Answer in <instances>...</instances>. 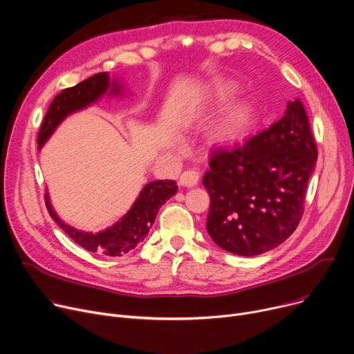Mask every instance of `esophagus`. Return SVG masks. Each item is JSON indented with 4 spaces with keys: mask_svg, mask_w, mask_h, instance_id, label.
Instances as JSON below:
<instances>
[{
    "mask_svg": "<svg viewBox=\"0 0 354 354\" xmlns=\"http://www.w3.org/2000/svg\"><path fill=\"white\" fill-rule=\"evenodd\" d=\"M200 180V173L197 170H187L180 176V184L184 187H194Z\"/></svg>",
    "mask_w": 354,
    "mask_h": 354,
    "instance_id": "esophagus-1",
    "label": "esophagus"
}]
</instances>
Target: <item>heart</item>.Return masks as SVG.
I'll return each mask as SVG.
<instances>
[{"label":"heart","instance_id":"1","mask_svg":"<svg viewBox=\"0 0 354 354\" xmlns=\"http://www.w3.org/2000/svg\"><path fill=\"white\" fill-rule=\"evenodd\" d=\"M236 91L232 82H218L208 88L205 93V103L218 104L228 100ZM250 118V104L243 99H238L231 103L227 111L216 119L211 127V136L216 140H230L236 136L241 129L245 126Z\"/></svg>","mask_w":354,"mask_h":354}]
</instances>
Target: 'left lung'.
Returning <instances> with one entry per match:
<instances>
[{
    "instance_id": "obj_1",
    "label": "left lung",
    "mask_w": 354,
    "mask_h": 354,
    "mask_svg": "<svg viewBox=\"0 0 354 354\" xmlns=\"http://www.w3.org/2000/svg\"><path fill=\"white\" fill-rule=\"evenodd\" d=\"M317 149L302 102L247 142L211 154L203 184L211 198L207 232L220 248L242 257L274 250L304 214Z\"/></svg>"
}]
</instances>
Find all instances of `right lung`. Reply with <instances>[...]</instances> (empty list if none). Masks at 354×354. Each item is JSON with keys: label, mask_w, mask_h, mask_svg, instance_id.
<instances>
[{"label": "right lung", "mask_w": 354, "mask_h": 354, "mask_svg": "<svg viewBox=\"0 0 354 354\" xmlns=\"http://www.w3.org/2000/svg\"><path fill=\"white\" fill-rule=\"evenodd\" d=\"M122 85L118 80L109 79L107 72L96 73L73 88L64 89L49 104L38 134V149L45 145L61 122L77 111L93 104L103 95H122ZM177 193V185L173 180H157L146 184L136 198L131 208L115 223L96 234L76 230L64 223L55 209L52 208L49 194H45V203L50 218L55 221L77 245L89 252H97L107 257H122L134 250L147 236L154 224L160 207Z\"/></svg>", "instance_id": "obj_1"}]
</instances>
